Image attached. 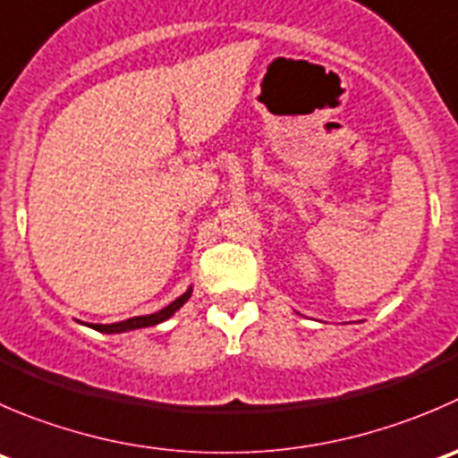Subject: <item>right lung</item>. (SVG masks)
Wrapping results in <instances>:
<instances>
[{"label":"right lung","mask_w":458,"mask_h":458,"mask_svg":"<svg viewBox=\"0 0 458 458\" xmlns=\"http://www.w3.org/2000/svg\"><path fill=\"white\" fill-rule=\"evenodd\" d=\"M190 295H192V286L188 288V291L183 293V295L176 297L172 304H167L165 309L157 310V313L152 315H136V318H130V319H123V322H114V324H87V327L96 328V331L100 333H125V331H134V328H145V327H157V324L165 322V319H170L172 315L176 313V310L181 309V306L185 304V301L190 300Z\"/></svg>","instance_id":"right-lung-1"}]
</instances>
